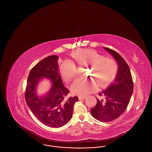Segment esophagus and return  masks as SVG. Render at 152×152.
Segmentation results:
<instances>
[{
  "label": "esophagus",
  "mask_w": 152,
  "mask_h": 152,
  "mask_svg": "<svg viewBox=\"0 0 152 152\" xmlns=\"http://www.w3.org/2000/svg\"><path fill=\"white\" fill-rule=\"evenodd\" d=\"M86 96H79V100H84L85 99H86Z\"/></svg>",
  "instance_id": "esophagus-1"
}]
</instances>
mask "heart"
<instances>
[{
    "label": "heart",
    "mask_w": 152,
    "mask_h": 152,
    "mask_svg": "<svg viewBox=\"0 0 152 152\" xmlns=\"http://www.w3.org/2000/svg\"><path fill=\"white\" fill-rule=\"evenodd\" d=\"M71 57L79 65H91L89 75L93 76L102 88L107 87L114 80L117 72L118 66L116 61L105 58L94 50L87 49L73 52ZM77 72L76 65L72 61L67 60L61 66V73L66 81L73 79ZM98 83L94 79H78L72 86L73 93L84 96L97 91Z\"/></svg>",
    "instance_id": "obj_1"
}]
</instances>
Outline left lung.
I'll use <instances>...</instances> for the list:
<instances>
[{"label": "left lung", "instance_id": "1", "mask_svg": "<svg viewBox=\"0 0 152 152\" xmlns=\"http://www.w3.org/2000/svg\"><path fill=\"white\" fill-rule=\"evenodd\" d=\"M104 48L114 58L118 65L116 78L105 91L99 94L103 99H97V104L91 110L92 116L101 122H109L121 116L127 108L133 91L130 69L117 52Z\"/></svg>", "mask_w": 152, "mask_h": 152}]
</instances>
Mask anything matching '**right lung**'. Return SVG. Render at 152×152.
<instances>
[{"mask_svg":"<svg viewBox=\"0 0 152 152\" xmlns=\"http://www.w3.org/2000/svg\"><path fill=\"white\" fill-rule=\"evenodd\" d=\"M58 59L56 55L50 56L32 68L25 93L26 101L32 113L40 121L53 128L61 127L71 120L74 104L79 100L77 96H68L69 91L63 83ZM43 78L51 79L52 86L47 94L39 96L36 89Z\"/></svg>","mask_w":152,"mask_h":152,"instance_id":"right-lung-1","label":"right lung"}]
</instances>
